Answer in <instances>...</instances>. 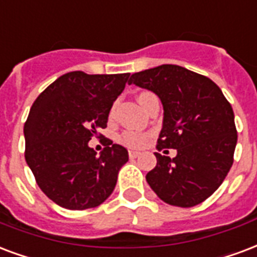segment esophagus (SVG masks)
I'll use <instances>...</instances> for the list:
<instances>
[{"label":"esophagus","mask_w":257,"mask_h":257,"mask_svg":"<svg viewBox=\"0 0 257 257\" xmlns=\"http://www.w3.org/2000/svg\"><path fill=\"white\" fill-rule=\"evenodd\" d=\"M138 156H140L138 152H134V150H130V152H128V157L130 158H137Z\"/></svg>","instance_id":"obj_1"}]
</instances>
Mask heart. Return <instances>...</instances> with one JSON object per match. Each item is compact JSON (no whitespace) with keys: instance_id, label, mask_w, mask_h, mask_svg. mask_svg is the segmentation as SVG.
<instances>
[{"instance_id":"obj_1","label":"heart","mask_w":257,"mask_h":257,"mask_svg":"<svg viewBox=\"0 0 257 257\" xmlns=\"http://www.w3.org/2000/svg\"><path fill=\"white\" fill-rule=\"evenodd\" d=\"M149 94L152 93H149V92L141 93L140 96H138V101L141 103V101H142L145 97H148ZM113 113H115V107H112L109 109V117H113ZM146 140H148V136H146V134H142V133H138V131H124L120 136L121 144H124L126 146H128V148H142L145 145V142H146Z\"/></svg>"}]
</instances>
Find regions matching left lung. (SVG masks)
<instances>
[{
  "label": "left lung",
  "mask_w": 257,
  "mask_h": 257,
  "mask_svg": "<svg viewBox=\"0 0 257 257\" xmlns=\"http://www.w3.org/2000/svg\"><path fill=\"white\" fill-rule=\"evenodd\" d=\"M128 84L152 90L164 107L157 149H176L175 158L156 154L146 175L165 203L192 207L213 195L233 165L237 144L234 113L222 90L207 77L177 65L134 73Z\"/></svg>",
  "instance_id": "left-lung-1"
}]
</instances>
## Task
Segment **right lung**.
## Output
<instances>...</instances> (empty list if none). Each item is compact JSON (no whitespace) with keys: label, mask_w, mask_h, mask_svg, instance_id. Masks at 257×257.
Wrapping results in <instances>:
<instances>
[{"label":"right lung","mask_w":257,"mask_h":257,"mask_svg":"<svg viewBox=\"0 0 257 257\" xmlns=\"http://www.w3.org/2000/svg\"><path fill=\"white\" fill-rule=\"evenodd\" d=\"M128 77L70 71L32 104L24 124L26 161L40 190L58 206L92 209L112 194L128 152L109 141L97 156L88 142L107 127Z\"/></svg>","instance_id":"obj_1"}]
</instances>
